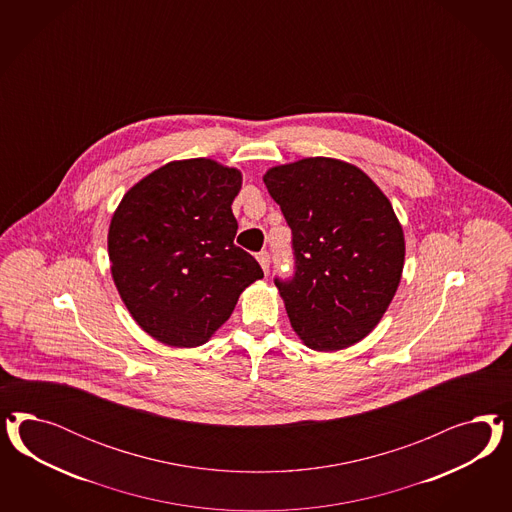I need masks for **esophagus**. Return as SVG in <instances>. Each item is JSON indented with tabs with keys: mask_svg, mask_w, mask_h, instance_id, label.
Listing matches in <instances>:
<instances>
[{
	"mask_svg": "<svg viewBox=\"0 0 512 512\" xmlns=\"http://www.w3.org/2000/svg\"><path fill=\"white\" fill-rule=\"evenodd\" d=\"M257 261L261 264L264 274H268V270H270V255H268V251H261V253L257 255Z\"/></svg>",
	"mask_w": 512,
	"mask_h": 512,
	"instance_id": "34e87169",
	"label": "esophagus"
}]
</instances>
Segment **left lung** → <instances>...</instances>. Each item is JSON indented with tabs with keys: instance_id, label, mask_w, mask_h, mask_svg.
I'll use <instances>...</instances> for the list:
<instances>
[{
	"instance_id": "obj_1",
	"label": "left lung",
	"mask_w": 512,
	"mask_h": 512,
	"mask_svg": "<svg viewBox=\"0 0 512 512\" xmlns=\"http://www.w3.org/2000/svg\"><path fill=\"white\" fill-rule=\"evenodd\" d=\"M264 184L293 231L295 278L274 279L298 338L340 351L366 338L402 279L405 240L387 195L332 157L268 169Z\"/></svg>"
}]
</instances>
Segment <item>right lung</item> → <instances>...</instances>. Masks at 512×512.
Instances as JSON below:
<instances>
[{"instance_id":"add662e5","label":"right lung","mask_w":512,"mask_h":512,"mask_svg":"<svg viewBox=\"0 0 512 512\" xmlns=\"http://www.w3.org/2000/svg\"><path fill=\"white\" fill-rule=\"evenodd\" d=\"M242 172L214 159L171 161L131 187L109 227L110 272L137 325L165 345L214 336L259 263L234 246Z\"/></svg>"}]
</instances>
